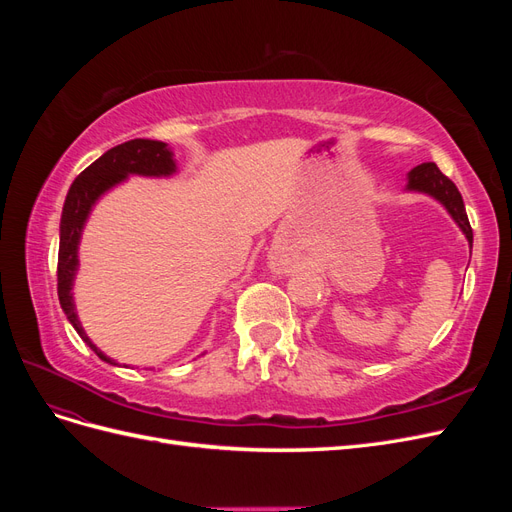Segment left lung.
I'll return each mask as SVG.
<instances>
[{"mask_svg": "<svg viewBox=\"0 0 512 512\" xmlns=\"http://www.w3.org/2000/svg\"><path fill=\"white\" fill-rule=\"evenodd\" d=\"M406 190L410 192H423L429 194L446 207V211L451 213V218L457 222L463 235H466L470 250H472V226L466 213V205H463V198L457 190V185L448 179L446 175L440 173V168L433 162H425L414 166L408 173V185Z\"/></svg>", "mask_w": 512, "mask_h": 512, "instance_id": "1", "label": "left lung"}]
</instances>
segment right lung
Segmentation results:
<instances>
[{
    "mask_svg": "<svg viewBox=\"0 0 512 512\" xmlns=\"http://www.w3.org/2000/svg\"><path fill=\"white\" fill-rule=\"evenodd\" d=\"M177 170L173 160V151L166 143L149 141V138H134V141L121 143L113 149H108L94 164H89L83 173L74 179L70 185L64 211H61L59 224V258H57V294L64 314L70 324L81 335L83 342L94 350L102 361L113 363L108 356L91 342L83 331L79 316H76L74 299H72V284L76 269H79V243L83 235V226L89 218L91 207L96 200L113 188V185L126 181L128 175H143V177H168Z\"/></svg>",
    "mask_w": 512,
    "mask_h": 512,
    "instance_id": "right-lung-1",
    "label": "right lung"
}]
</instances>
